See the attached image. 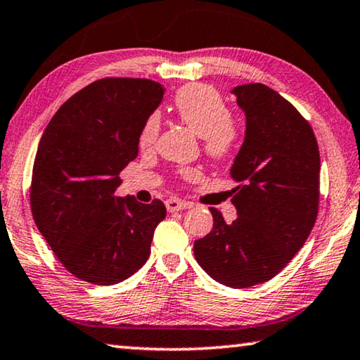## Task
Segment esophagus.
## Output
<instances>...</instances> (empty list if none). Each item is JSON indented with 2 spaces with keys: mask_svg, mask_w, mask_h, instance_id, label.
<instances>
[{
  "mask_svg": "<svg viewBox=\"0 0 360 360\" xmlns=\"http://www.w3.org/2000/svg\"><path fill=\"white\" fill-rule=\"evenodd\" d=\"M165 205H167V210L171 211H181V210H187L192 207L191 202H186V200H179V198H169V200L165 202Z\"/></svg>",
  "mask_w": 360,
  "mask_h": 360,
  "instance_id": "esophagus-1",
  "label": "esophagus"
}]
</instances>
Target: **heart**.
I'll use <instances>...</instances> for the list:
<instances>
[{
    "instance_id": "obj_1",
    "label": "heart",
    "mask_w": 360,
    "mask_h": 360,
    "mask_svg": "<svg viewBox=\"0 0 360 360\" xmlns=\"http://www.w3.org/2000/svg\"><path fill=\"white\" fill-rule=\"evenodd\" d=\"M173 108L181 122L200 136L203 150L208 157L221 160L233 150L238 139V127L219 91L208 84H187L176 93ZM158 133L160 115L158 112H153L141 128V149L155 146ZM179 176L191 179L195 176V169L182 168Z\"/></svg>"
}]
</instances>
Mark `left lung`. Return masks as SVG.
<instances>
[{"instance_id":"8db88e82","label":"left lung","mask_w":360,"mask_h":360,"mask_svg":"<svg viewBox=\"0 0 360 360\" xmlns=\"http://www.w3.org/2000/svg\"><path fill=\"white\" fill-rule=\"evenodd\" d=\"M247 117L245 141L231 176L237 218L227 224L210 208L213 229L193 243L216 282L248 288L271 281L300 252L319 211L321 155L307 120L262 83L232 89Z\"/></svg>"}]
</instances>
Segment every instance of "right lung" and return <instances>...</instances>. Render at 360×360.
Listing matches in <instances>:
<instances>
[{
    "label": "right lung",
    "mask_w": 360,
    "mask_h": 360,
    "mask_svg": "<svg viewBox=\"0 0 360 360\" xmlns=\"http://www.w3.org/2000/svg\"><path fill=\"white\" fill-rule=\"evenodd\" d=\"M146 78H102L51 118L33 163L30 205L38 231L79 281L113 285L144 266L163 202L117 195L120 173L138 157L146 118L163 99Z\"/></svg>",
    "instance_id": "right-lung-1"
}]
</instances>
